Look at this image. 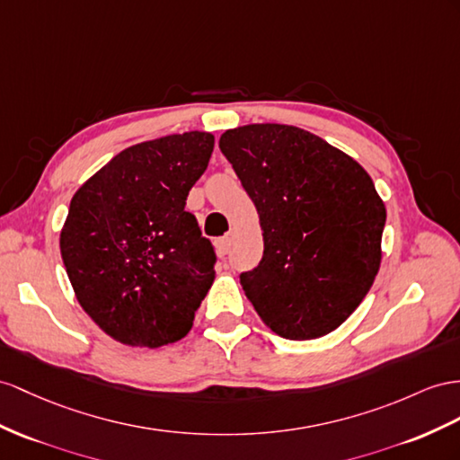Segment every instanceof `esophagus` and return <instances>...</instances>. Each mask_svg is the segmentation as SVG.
<instances>
[{"instance_id":"obj_1","label":"esophagus","mask_w":460,"mask_h":460,"mask_svg":"<svg viewBox=\"0 0 460 460\" xmlns=\"http://www.w3.org/2000/svg\"><path fill=\"white\" fill-rule=\"evenodd\" d=\"M231 234H226V237H221V239H217V252L221 254V256H226V254H229V251H231Z\"/></svg>"}]
</instances>
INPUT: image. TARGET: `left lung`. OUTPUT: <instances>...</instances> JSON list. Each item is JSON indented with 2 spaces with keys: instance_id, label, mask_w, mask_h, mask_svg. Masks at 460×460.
Masks as SVG:
<instances>
[{
  "instance_id": "left-lung-1",
  "label": "left lung",
  "mask_w": 460,
  "mask_h": 460,
  "mask_svg": "<svg viewBox=\"0 0 460 460\" xmlns=\"http://www.w3.org/2000/svg\"><path fill=\"white\" fill-rule=\"evenodd\" d=\"M219 149L264 233L262 261L241 274L246 297L284 338L336 331L381 266L386 209L371 176L319 136L286 124L227 129Z\"/></svg>"
}]
</instances>
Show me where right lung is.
<instances>
[{
  "label": "right lung",
  "instance_id": "right-lung-1",
  "mask_svg": "<svg viewBox=\"0 0 460 460\" xmlns=\"http://www.w3.org/2000/svg\"><path fill=\"white\" fill-rule=\"evenodd\" d=\"M214 136L172 134L118 153L69 204L60 251L77 301L128 346L159 348L192 328L216 249L186 211Z\"/></svg>",
  "mask_w": 460,
  "mask_h": 460
}]
</instances>
